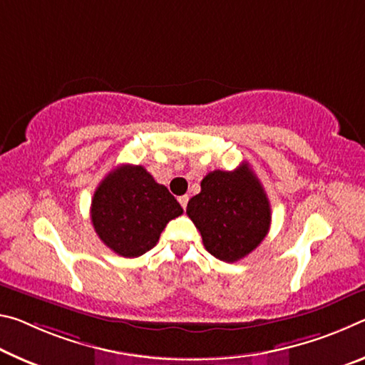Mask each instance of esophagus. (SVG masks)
<instances>
[{"instance_id":"obj_1","label":"esophagus","mask_w":365,"mask_h":365,"mask_svg":"<svg viewBox=\"0 0 365 365\" xmlns=\"http://www.w3.org/2000/svg\"><path fill=\"white\" fill-rule=\"evenodd\" d=\"M187 202H189V195H181V197H179V204H181V207L184 208V210H186Z\"/></svg>"}]
</instances>
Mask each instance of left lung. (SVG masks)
<instances>
[{
	"mask_svg": "<svg viewBox=\"0 0 365 365\" xmlns=\"http://www.w3.org/2000/svg\"><path fill=\"white\" fill-rule=\"evenodd\" d=\"M186 213L200 231L205 249L223 262L249 255L272 223L270 202L247 163L235 171L208 173Z\"/></svg>",
	"mask_w": 365,
	"mask_h": 365,
	"instance_id": "1",
	"label": "left lung"
}]
</instances>
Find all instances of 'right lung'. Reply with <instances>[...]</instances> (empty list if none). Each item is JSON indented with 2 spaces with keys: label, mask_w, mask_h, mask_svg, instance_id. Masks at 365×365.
<instances>
[{
  "label": "right lung",
  "mask_w": 365,
  "mask_h": 365,
  "mask_svg": "<svg viewBox=\"0 0 365 365\" xmlns=\"http://www.w3.org/2000/svg\"><path fill=\"white\" fill-rule=\"evenodd\" d=\"M182 215L179 202L143 166L121 165L95 190V232L118 255L134 259L157 246L170 220Z\"/></svg>",
  "instance_id": "1"
}]
</instances>
